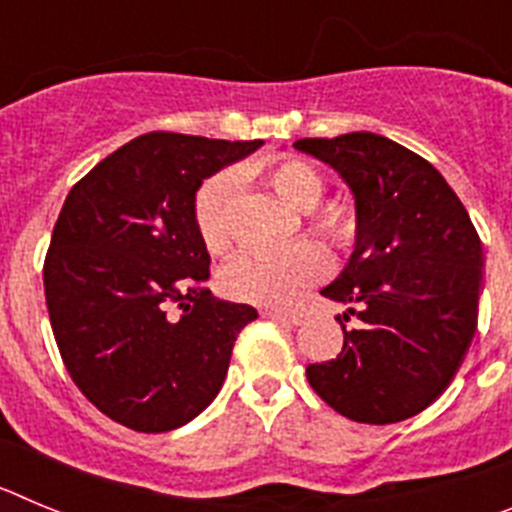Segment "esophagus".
<instances>
[{
  "instance_id": "esophagus-1",
  "label": "esophagus",
  "mask_w": 512,
  "mask_h": 512,
  "mask_svg": "<svg viewBox=\"0 0 512 512\" xmlns=\"http://www.w3.org/2000/svg\"><path fill=\"white\" fill-rule=\"evenodd\" d=\"M261 315H264V318H269V320H277V323L287 325V328H295V325H300V323H302V318H300V315H295V312L264 310V312H261Z\"/></svg>"
}]
</instances>
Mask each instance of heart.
I'll use <instances>...</instances> for the list:
<instances>
[{
    "label": "heart",
    "instance_id": "heart-1",
    "mask_svg": "<svg viewBox=\"0 0 512 512\" xmlns=\"http://www.w3.org/2000/svg\"><path fill=\"white\" fill-rule=\"evenodd\" d=\"M259 176L274 189L279 200L307 212V223L333 248L354 246L359 235L356 207L343 200L320 202L325 176L305 158H274ZM230 194L233 176L220 171L210 176L194 194V225L207 251L223 253L230 246ZM328 256L315 243H295L277 251H246L220 271V287L238 302L261 307L295 305L307 287L325 277Z\"/></svg>",
    "mask_w": 512,
    "mask_h": 512
}]
</instances>
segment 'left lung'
Returning a JSON list of instances; mask_svg holds the SVG:
<instances>
[{"instance_id": "8db88e82", "label": "left lung", "mask_w": 512, "mask_h": 512, "mask_svg": "<svg viewBox=\"0 0 512 512\" xmlns=\"http://www.w3.org/2000/svg\"><path fill=\"white\" fill-rule=\"evenodd\" d=\"M297 151L351 187L356 246L320 292L348 307L343 348L307 382L356 423H400L436 402L477 330L485 253L454 189L425 158L377 133L302 138ZM357 318L354 329L343 319Z\"/></svg>"}]
</instances>
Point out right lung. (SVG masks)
<instances>
[{"label":"right lung","mask_w":512,"mask_h":512,"mask_svg":"<svg viewBox=\"0 0 512 512\" xmlns=\"http://www.w3.org/2000/svg\"><path fill=\"white\" fill-rule=\"evenodd\" d=\"M261 140L146 133L71 187L45 253V305L74 384L140 433L174 431L215 400L259 312L217 300L194 225L202 179Z\"/></svg>","instance_id":"1"}]
</instances>
